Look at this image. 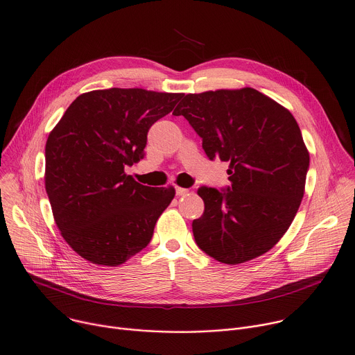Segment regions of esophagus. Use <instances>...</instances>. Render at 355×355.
<instances>
[{
  "label": "esophagus",
  "instance_id": "obj_1",
  "mask_svg": "<svg viewBox=\"0 0 355 355\" xmlns=\"http://www.w3.org/2000/svg\"><path fill=\"white\" fill-rule=\"evenodd\" d=\"M189 191L188 189H185V188H181V187H175V193L178 195V196H184V195H187Z\"/></svg>",
  "mask_w": 355,
  "mask_h": 355
}]
</instances>
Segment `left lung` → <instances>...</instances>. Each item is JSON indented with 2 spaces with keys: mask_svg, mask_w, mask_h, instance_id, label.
Listing matches in <instances>:
<instances>
[{
  "mask_svg": "<svg viewBox=\"0 0 355 355\" xmlns=\"http://www.w3.org/2000/svg\"><path fill=\"white\" fill-rule=\"evenodd\" d=\"M173 114L187 118L210 160L230 163V187L198 189V247L227 265L272 250L297 214L309 168L293 114L252 87L187 94Z\"/></svg>",
  "mask_w": 355,
  "mask_h": 355,
  "instance_id": "1",
  "label": "left lung"
}]
</instances>
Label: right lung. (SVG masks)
Segmentation results:
<instances>
[{"mask_svg":"<svg viewBox=\"0 0 355 355\" xmlns=\"http://www.w3.org/2000/svg\"><path fill=\"white\" fill-rule=\"evenodd\" d=\"M182 93L111 87L78 96L46 144V192L68 245L118 266L152 240L175 189L137 182L124 168L145 156L149 128Z\"/></svg>","mask_w":355,"mask_h":355,"instance_id":"right-lung-1","label":"right lung"}]
</instances>
